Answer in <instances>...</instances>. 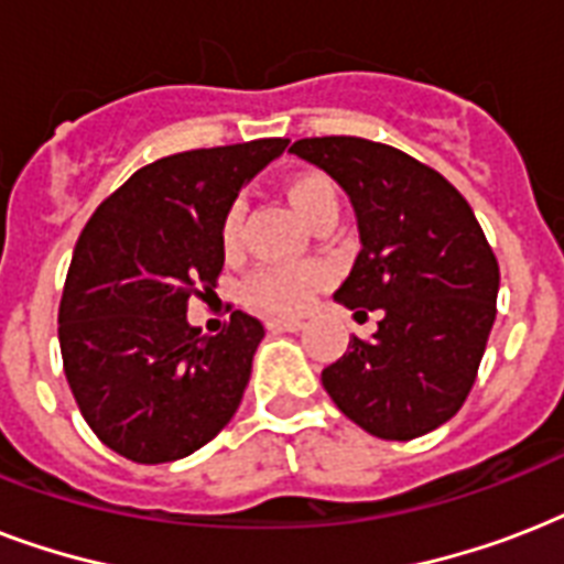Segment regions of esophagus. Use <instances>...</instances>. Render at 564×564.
I'll use <instances>...</instances> for the list:
<instances>
[{
  "label": "esophagus",
  "instance_id": "esophagus-1",
  "mask_svg": "<svg viewBox=\"0 0 564 564\" xmlns=\"http://www.w3.org/2000/svg\"><path fill=\"white\" fill-rule=\"evenodd\" d=\"M301 318H269V330H301Z\"/></svg>",
  "mask_w": 564,
  "mask_h": 564
}]
</instances>
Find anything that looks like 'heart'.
Here are the masks:
<instances>
[{
    "label": "heart",
    "mask_w": 564,
    "mask_h": 564,
    "mask_svg": "<svg viewBox=\"0 0 564 564\" xmlns=\"http://www.w3.org/2000/svg\"><path fill=\"white\" fill-rule=\"evenodd\" d=\"M286 195L295 204V210L316 225L325 216H339V189L327 175L322 172H301L286 184ZM242 216H246V204L230 202L225 216L219 221V246L225 254H234L239 248V234H242ZM325 283V269L318 263H301V265H269L260 269L246 281L242 286V299L260 313H272V316H286V313H299L313 292Z\"/></svg>",
    "instance_id": "1"
}]
</instances>
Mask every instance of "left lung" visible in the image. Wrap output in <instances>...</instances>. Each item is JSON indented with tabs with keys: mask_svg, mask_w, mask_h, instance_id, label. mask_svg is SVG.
Instances as JSON below:
<instances>
[{
	"mask_svg": "<svg viewBox=\"0 0 564 564\" xmlns=\"http://www.w3.org/2000/svg\"><path fill=\"white\" fill-rule=\"evenodd\" d=\"M290 152L325 170L357 213L362 251L334 299L380 310L377 334L351 336L322 383L371 436H424L454 419L477 380L498 313V257L459 189L401 149L307 137Z\"/></svg>",
	"mask_w": 564,
	"mask_h": 564,
	"instance_id": "1",
	"label": "left lung"
}]
</instances>
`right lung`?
<instances>
[{"label":"right lung","mask_w":564,"mask_h":564,"mask_svg":"<svg viewBox=\"0 0 564 564\" xmlns=\"http://www.w3.org/2000/svg\"><path fill=\"white\" fill-rule=\"evenodd\" d=\"M290 140L193 149L137 170L84 225L57 339L66 383L96 436L131 463L184 459L237 412L263 325L189 327L187 301L219 281V221Z\"/></svg>","instance_id":"add662e5"}]
</instances>
